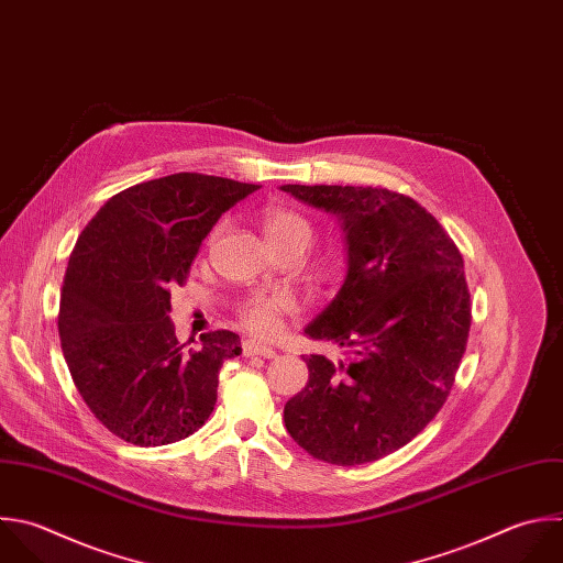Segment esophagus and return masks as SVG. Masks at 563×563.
<instances>
[{
	"label": "esophagus",
	"instance_id": "obj_1",
	"mask_svg": "<svg viewBox=\"0 0 563 563\" xmlns=\"http://www.w3.org/2000/svg\"><path fill=\"white\" fill-rule=\"evenodd\" d=\"M242 350H244V354H246V356H264V358H273V356L277 354L271 345H264V343H260V341H255V339H246V341L242 343Z\"/></svg>",
	"mask_w": 563,
	"mask_h": 563
}]
</instances>
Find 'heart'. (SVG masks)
<instances>
[{"label":"heart","mask_w":563,"mask_h":563,"mask_svg":"<svg viewBox=\"0 0 563 563\" xmlns=\"http://www.w3.org/2000/svg\"><path fill=\"white\" fill-rule=\"evenodd\" d=\"M262 229L273 251L297 249L308 251L314 229L306 216L286 207H271L262 216ZM297 310L288 295H253L240 303L242 323L257 336H275L282 330L284 317Z\"/></svg>","instance_id":"obj_1"}]
</instances>
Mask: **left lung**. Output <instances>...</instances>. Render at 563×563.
<instances>
[{
  "instance_id": "1",
  "label": "left lung",
  "mask_w": 563,
  "mask_h": 563,
  "mask_svg": "<svg viewBox=\"0 0 563 563\" xmlns=\"http://www.w3.org/2000/svg\"><path fill=\"white\" fill-rule=\"evenodd\" d=\"M332 213L347 271L303 334L343 350L303 356L306 387L284 407L292 440L312 457L356 466L416 438L444 405L471 328L464 262L409 196L374 187L284 185Z\"/></svg>"
}]
</instances>
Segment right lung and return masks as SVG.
<instances>
[{"label":"right lung","instance_id":"obj_1","mask_svg":"<svg viewBox=\"0 0 563 563\" xmlns=\"http://www.w3.org/2000/svg\"><path fill=\"white\" fill-rule=\"evenodd\" d=\"M257 189L187 172L141 183L112 196L77 240L62 288V350L90 411L125 442L172 444L211 416L240 336L216 330L185 350L169 319L172 288L185 284L220 216Z\"/></svg>","mask_w":563,"mask_h":563}]
</instances>
